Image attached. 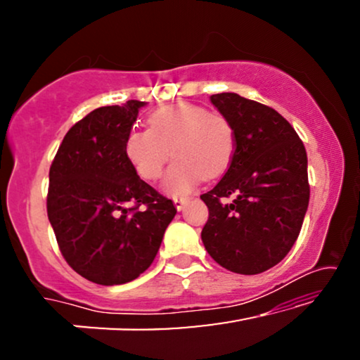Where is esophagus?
Wrapping results in <instances>:
<instances>
[{
    "label": "esophagus",
    "instance_id": "34e87169",
    "mask_svg": "<svg viewBox=\"0 0 360 360\" xmlns=\"http://www.w3.org/2000/svg\"><path fill=\"white\" fill-rule=\"evenodd\" d=\"M186 201H188V198H186V196H175V198H174V205H175V208L179 210V211H181V210L185 208Z\"/></svg>",
    "mask_w": 360,
    "mask_h": 360
}]
</instances>
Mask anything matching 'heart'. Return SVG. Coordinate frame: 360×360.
<instances>
[{
	"instance_id": "obj_1",
	"label": "heart",
	"mask_w": 360,
	"mask_h": 360,
	"mask_svg": "<svg viewBox=\"0 0 360 360\" xmlns=\"http://www.w3.org/2000/svg\"><path fill=\"white\" fill-rule=\"evenodd\" d=\"M236 149L234 129L226 117L211 115L193 103H175L149 116V129H134L126 137V157L144 180H157L170 159L164 190L186 195L203 179L224 174Z\"/></svg>"
}]
</instances>
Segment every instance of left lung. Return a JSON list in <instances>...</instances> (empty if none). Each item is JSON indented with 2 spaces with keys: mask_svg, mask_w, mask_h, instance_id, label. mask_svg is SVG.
I'll list each match as a JSON object with an SVG mask.
<instances>
[{
  "mask_svg": "<svg viewBox=\"0 0 360 360\" xmlns=\"http://www.w3.org/2000/svg\"><path fill=\"white\" fill-rule=\"evenodd\" d=\"M211 103L234 129L229 169L200 196L210 216L201 240L221 267L265 272L293 248L309 201L308 159L292 124L274 108L236 93Z\"/></svg>",
  "mask_w": 360,
  "mask_h": 360,
  "instance_id": "left-lung-1",
  "label": "left lung"
}]
</instances>
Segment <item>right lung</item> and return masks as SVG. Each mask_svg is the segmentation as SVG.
Wrapping results in <instances>:
<instances>
[{"label":"right lung","instance_id":"add662e5","mask_svg":"<svg viewBox=\"0 0 360 360\" xmlns=\"http://www.w3.org/2000/svg\"><path fill=\"white\" fill-rule=\"evenodd\" d=\"M144 101L103 106L75 122L49 172L47 216L67 264L98 285L139 277L176 213L127 160L126 137Z\"/></svg>","mask_w":360,"mask_h":360}]
</instances>
